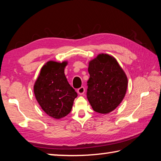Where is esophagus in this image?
Listing matches in <instances>:
<instances>
[{
    "instance_id": "1",
    "label": "esophagus",
    "mask_w": 161,
    "mask_h": 161,
    "mask_svg": "<svg viewBox=\"0 0 161 161\" xmlns=\"http://www.w3.org/2000/svg\"><path fill=\"white\" fill-rule=\"evenodd\" d=\"M84 92H85V89H84V86H81V87H80V88H79L77 89V93L80 95L84 94Z\"/></svg>"
}]
</instances>
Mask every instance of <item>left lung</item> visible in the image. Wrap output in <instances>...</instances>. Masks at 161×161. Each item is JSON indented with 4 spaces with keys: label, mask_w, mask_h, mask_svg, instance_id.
Returning a JSON list of instances; mask_svg holds the SVG:
<instances>
[{
    "label": "left lung",
    "mask_w": 161,
    "mask_h": 161,
    "mask_svg": "<svg viewBox=\"0 0 161 161\" xmlns=\"http://www.w3.org/2000/svg\"><path fill=\"white\" fill-rule=\"evenodd\" d=\"M90 75L86 96L92 108L108 114L121 103L126 95L128 79L116 59L108 54H99L89 62Z\"/></svg>",
    "instance_id": "8db88e82"
}]
</instances>
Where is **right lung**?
Instances as JSON below:
<instances>
[{
    "label": "right lung",
    "instance_id": "obj_1",
    "mask_svg": "<svg viewBox=\"0 0 161 161\" xmlns=\"http://www.w3.org/2000/svg\"><path fill=\"white\" fill-rule=\"evenodd\" d=\"M67 62L48 61L43 65L34 84V94L45 112L55 119L66 116L72 110L77 92L64 75Z\"/></svg>",
    "mask_w": 161,
    "mask_h": 161
}]
</instances>
